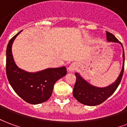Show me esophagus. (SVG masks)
<instances>
[{"label": "esophagus", "mask_w": 127, "mask_h": 127, "mask_svg": "<svg viewBox=\"0 0 127 127\" xmlns=\"http://www.w3.org/2000/svg\"><path fill=\"white\" fill-rule=\"evenodd\" d=\"M77 68V64L73 63L69 65V66L68 67V70H69V71L72 72V71H73L74 70H75Z\"/></svg>", "instance_id": "34e87169"}]
</instances>
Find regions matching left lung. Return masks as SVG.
<instances>
[{"mask_svg": "<svg viewBox=\"0 0 127 127\" xmlns=\"http://www.w3.org/2000/svg\"><path fill=\"white\" fill-rule=\"evenodd\" d=\"M106 36L107 41L120 43V42L115 37L114 35L109 32L106 31ZM123 68L120 71L119 76L118 77L117 80H116L114 82L112 83V84L106 87L100 88V87L93 86L91 84H89L86 80H84L80 75V73H75V75L76 76V82L75 84L73 92V96L80 103L86 105H89V106H95V105H99L104 102L107 98H109L117 89L118 86L120 84L122 77H123L124 66H125L124 50H123Z\"/></svg>", "mask_w": 127, "mask_h": 127, "instance_id": "obj_1", "label": "left lung"}]
</instances>
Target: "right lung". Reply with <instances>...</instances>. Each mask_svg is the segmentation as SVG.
<instances>
[{
	"instance_id": "obj_1",
	"label": "right lung",
	"mask_w": 127,
	"mask_h": 127,
	"mask_svg": "<svg viewBox=\"0 0 127 127\" xmlns=\"http://www.w3.org/2000/svg\"><path fill=\"white\" fill-rule=\"evenodd\" d=\"M21 32L10 39L6 51V73L13 89L24 101L31 104L46 101L52 93L55 82L66 74L65 66L48 68L35 73L19 68L13 60L11 47L13 41Z\"/></svg>"
}]
</instances>
